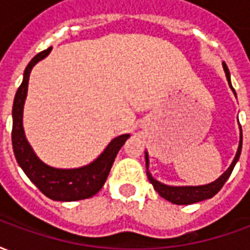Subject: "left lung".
Instances as JSON below:
<instances>
[{
  "mask_svg": "<svg viewBox=\"0 0 250 250\" xmlns=\"http://www.w3.org/2000/svg\"><path fill=\"white\" fill-rule=\"evenodd\" d=\"M224 69H225L226 79H228V82H229V85H230V88L233 89L230 83V73H229V69H228V66H226L225 62H224ZM234 95H236V92H234ZM240 128H241V125H240ZM241 147L242 132L241 136H240V146H238L236 157H234V161H233V163L230 165V167L228 168L225 173L222 174L217 181H214V182H211V184L209 185H205V186H182V188H174V186H166V185H163L161 184V182L155 181L148 171H147V177H148V181L151 182L154 188L158 191V194H159L161 197H163L165 199H167V201H170V202H173V204L175 205L195 204V202H199V201H204V199L214 197L215 194L218 193L221 188H222V186L225 185L228 178L230 177L231 171H233V168H234V165H236V162L238 161V158H240ZM146 167H148V157H147V154Z\"/></svg>",
  "mask_w": 250,
  "mask_h": 250,
  "instance_id": "8db88e82",
  "label": "left lung"
}]
</instances>
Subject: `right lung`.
<instances>
[{
	"label": "right lung",
	"mask_w": 250,
	"mask_h": 250,
	"mask_svg": "<svg viewBox=\"0 0 250 250\" xmlns=\"http://www.w3.org/2000/svg\"><path fill=\"white\" fill-rule=\"evenodd\" d=\"M51 49L52 48H48L45 51L37 53L25 68L24 80L14 96L12 145L14 157L19 165L41 193L53 201H79L92 197L103 188L116 154L119 152L120 147L125 145V142L130 135L125 134L115 138L95 162L80 168L62 170L49 167L36 157L32 147L25 139L22 128V109L28 92L30 71L36 62L49 55Z\"/></svg>",
	"instance_id": "obj_1"
}]
</instances>
